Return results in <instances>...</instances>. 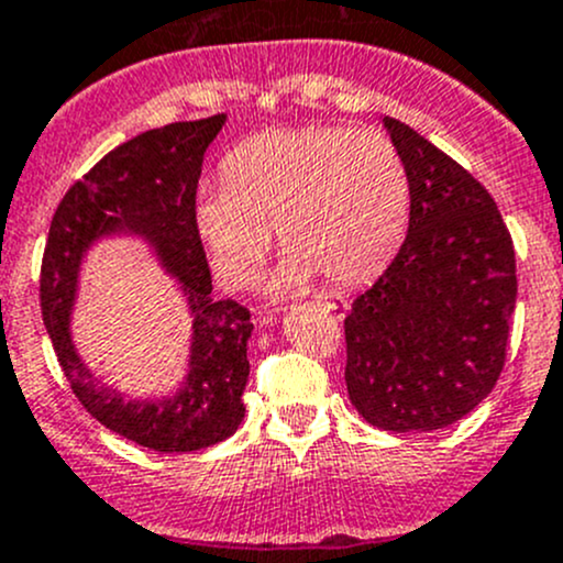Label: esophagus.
Instances as JSON below:
<instances>
[{"label": "esophagus", "instance_id": "1", "mask_svg": "<svg viewBox=\"0 0 563 563\" xmlns=\"http://www.w3.org/2000/svg\"><path fill=\"white\" fill-rule=\"evenodd\" d=\"M318 305H321L327 313H343V310H349V302L340 297H329V299H318Z\"/></svg>", "mask_w": 563, "mask_h": 563}]
</instances>
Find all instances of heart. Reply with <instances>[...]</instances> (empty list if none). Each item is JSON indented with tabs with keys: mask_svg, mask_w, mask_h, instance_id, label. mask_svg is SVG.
Segmentation results:
<instances>
[{
	"mask_svg": "<svg viewBox=\"0 0 563 563\" xmlns=\"http://www.w3.org/2000/svg\"><path fill=\"white\" fill-rule=\"evenodd\" d=\"M408 209L406 163L387 135L310 124L242 141L223 161V185L198 190L196 229L229 288L255 280L272 229L288 250L272 277L275 291L308 286L316 275L354 286L389 264Z\"/></svg>",
	"mask_w": 563,
	"mask_h": 563,
	"instance_id": "heart-1",
	"label": "heart"
}]
</instances>
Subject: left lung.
<instances>
[{
    "instance_id": "left-lung-1",
    "label": "left lung",
    "mask_w": 563,
    "mask_h": 563,
    "mask_svg": "<svg viewBox=\"0 0 563 563\" xmlns=\"http://www.w3.org/2000/svg\"><path fill=\"white\" fill-rule=\"evenodd\" d=\"M411 185L408 234L345 316V387L391 433L474 411L507 360L515 247L490 192L408 124L384 119Z\"/></svg>"
}]
</instances>
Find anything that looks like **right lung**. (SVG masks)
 Listing matches in <instances>:
<instances>
[{
	"label": "right lung",
	"instance_id": "right-lung-1",
	"mask_svg": "<svg viewBox=\"0 0 563 563\" xmlns=\"http://www.w3.org/2000/svg\"><path fill=\"white\" fill-rule=\"evenodd\" d=\"M225 113L146 130L111 150L56 207L40 266V310L78 402L113 433L155 452H196L229 439L245 417L250 310L212 297V272L196 229V190L207 146ZM144 235L180 277L194 313L191 373L174 398L124 404L98 388L69 340L77 266L95 239Z\"/></svg>",
	"mask_w": 563,
	"mask_h": 563
}]
</instances>
